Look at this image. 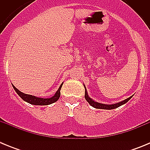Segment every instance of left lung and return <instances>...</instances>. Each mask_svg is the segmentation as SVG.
Instances as JSON below:
<instances>
[{"mask_svg":"<svg viewBox=\"0 0 150 150\" xmlns=\"http://www.w3.org/2000/svg\"><path fill=\"white\" fill-rule=\"evenodd\" d=\"M132 97H130L128 98L125 99V100H122L121 102H119L117 104H100V103H98V102H95L91 98H90L89 97H88V94H87V91L86 89V87H85V98L87 101L88 102V104H90L91 106H92L93 107L95 108H97V109H104V110H112V109H115V108H117V107H120L122 106V104H125L130 99L132 98Z\"/></svg>","mask_w":150,"mask_h":150,"instance_id":"8db88e82","label":"left lung"}]
</instances>
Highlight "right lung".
<instances>
[{
	"label": "right lung",
	"mask_w": 150,
	"mask_h": 150,
	"mask_svg": "<svg viewBox=\"0 0 150 150\" xmlns=\"http://www.w3.org/2000/svg\"><path fill=\"white\" fill-rule=\"evenodd\" d=\"M62 85H63V83L61 85L59 88L58 89V91H56V93L55 94V95H54L53 97L50 98H38V97L33 96V95L22 93V91H20L19 90L17 89L13 85V88L15 89V91H16V93L18 94L25 101L28 102L29 104H34V105H49V104H52V103H55V101H57V100H59V98H60L61 95L60 91L61 88H62Z\"/></svg>",
	"instance_id": "add662e5"
}]
</instances>
